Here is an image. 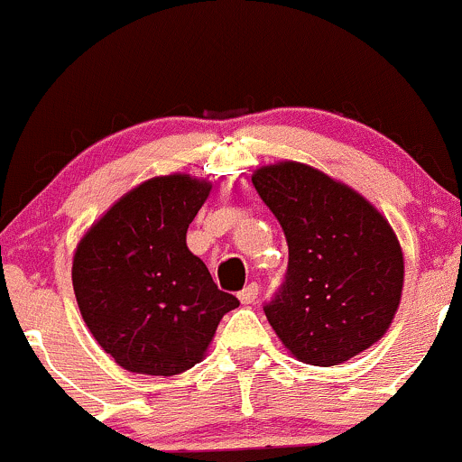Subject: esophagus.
Segmentation results:
<instances>
[{"label":"esophagus","mask_w":462,"mask_h":462,"mask_svg":"<svg viewBox=\"0 0 462 462\" xmlns=\"http://www.w3.org/2000/svg\"><path fill=\"white\" fill-rule=\"evenodd\" d=\"M258 293H260V287L255 282H251V284H246L240 293H237V298H240L242 304H254L255 300H258Z\"/></svg>","instance_id":"1"}]
</instances>
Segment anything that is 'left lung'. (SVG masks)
Listing matches in <instances>:
<instances>
[{
	"label": "left lung",
	"instance_id": "obj_1",
	"mask_svg": "<svg viewBox=\"0 0 462 462\" xmlns=\"http://www.w3.org/2000/svg\"><path fill=\"white\" fill-rule=\"evenodd\" d=\"M282 226L287 280L266 320L300 363L334 367L375 345L402 298L405 258L387 217L325 171L284 160L251 175Z\"/></svg>",
	"mask_w": 462,
	"mask_h": 462
}]
</instances>
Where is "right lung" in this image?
Masks as SVG:
<instances>
[{"label": "right lung", "mask_w": 462, "mask_h": 462, "mask_svg": "<svg viewBox=\"0 0 462 462\" xmlns=\"http://www.w3.org/2000/svg\"><path fill=\"white\" fill-rule=\"evenodd\" d=\"M208 180L158 175L90 225L73 254V291L97 345L133 374L175 375L207 356L237 298L187 246Z\"/></svg>", "instance_id": "right-lung-1"}]
</instances>
